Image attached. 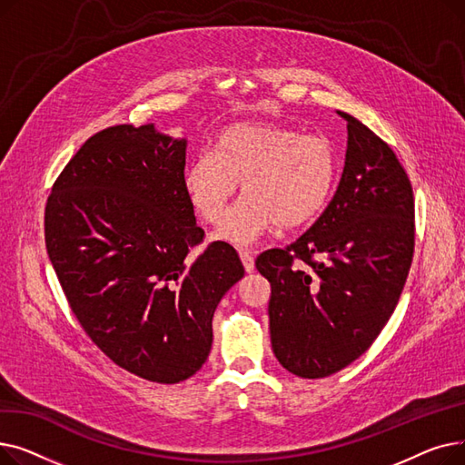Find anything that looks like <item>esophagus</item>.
I'll return each instance as SVG.
<instances>
[{"mask_svg": "<svg viewBox=\"0 0 465 465\" xmlns=\"http://www.w3.org/2000/svg\"><path fill=\"white\" fill-rule=\"evenodd\" d=\"M239 256H241L242 265H245V272L252 273L254 272V254H252V251H239Z\"/></svg>", "mask_w": 465, "mask_h": 465, "instance_id": "obj_1", "label": "esophagus"}]
</instances>
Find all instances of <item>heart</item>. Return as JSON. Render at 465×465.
<instances>
[{
	"label": "heart",
	"mask_w": 465,
	"mask_h": 465,
	"mask_svg": "<svg viewBox=\"0 0 465 465\" xmlns=\"http://www.w3.org/2000/svg\"><path fill=\"white\" fill-rule=\"evenodd\" d=\"M328 139L273 122H242L220 132L214 154L202 153L184 171V190L205 223L224 218L239 183L242 198L216 232L233 245H252L275 228H296L319 214L337 183Z\"/></svg>",
	"instance_id": "heart-1"
}]
</instances>
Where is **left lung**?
<instances>
[{
	"mask_svg": "<svg viewBox=\"0 0 465 465\" xmlns=\"http://www.w3.org/2000/svg\"><path fill=\"white\" fill-rule=\"evenodd\" d=\"M333 200L284 249L256 258L270 281L272 347L284 370L322 379L368 351L392 316L414 252L412 186L390 144L354 116Z\"/></svg>",
	"mask_w": 465,
	"mask_h": 465,
	"instance_id": "1",
	"label": "left lung"
}]
</instances>
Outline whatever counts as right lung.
Masks as SVG:
<instances>
[{
	"label": "right lung",
	"mask_w": 465,
	"mask_h": 465,
	"mask_svg": "<svg viewBox=\"0 0 465 465\" xmlns=\"http://www.w3.org/2000/svg\"><path fill=\"white\" fill-rule=\"evenodd\" d=\"M186 139L153 124L92 135L53 184L45 242L71 312L118 368L175 384L205 363L213 314L245 275L235 249L203 242L184 190Z\"/></svg>",
	"instance_id": "add662e5"
}]
</instances>
